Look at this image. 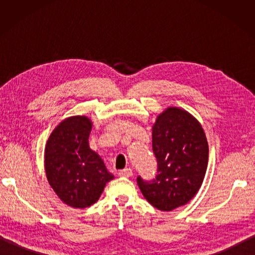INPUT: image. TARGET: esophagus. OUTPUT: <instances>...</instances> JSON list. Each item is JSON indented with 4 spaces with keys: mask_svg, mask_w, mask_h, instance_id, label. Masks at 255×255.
<instances>
[{
    "mask_svg": "<svg viewBox=\"0 0 255 255\" xmlns=\"http://www.w3.org/2000/svg\"><path fill=\"white\" fill-rule=\"evenodd\" d=\"M118 174L122 177H130V176H132V170L130 169V167H127V169L119 171Z\"/></svg>",
    "mask_w": 255,
    "mask_h": 255,
    "instance_id": "1",
    "label": "esophagus"
}]
</instances>
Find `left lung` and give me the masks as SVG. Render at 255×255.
Returning <instances> with one entry per match:
<instances>
[{
    "label": "left lung",
    "mask_w": 255,
    "mask_h": 255,
    "mask_svg": "<svg viewBox=\"0 0 255 255\" xmlns=\"http://www.w3.org/2000/svg\"><path fill=\"white\" fill-rule=\"evenodd\" d=\"M152 150L158 174L152 181L137 177L144 198L159 210L171 211L191 200L204 181L208 143L196 118L178 107H169L152 127Z\"/></svg>",
    "instance_id": "8db88e82"
}]
</instances>
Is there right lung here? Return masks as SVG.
<instances>
[{
	"mask_svg": "<svg viewBox=\"0 0 255 255\" xmlns=\"http://www.w3.org/2000/svg\"><path fill=\"white\" fill-rule=\"evenodd\" d=\"M92 123L85 116L64 119L55 128L45 149L47 180L64 204L90 207L114 178L89 145Z\"/></svg>",
	"mask_w": 255,
	"mask_h": 255,
	"instance_id": "obj_1",
	"label": "right lung"
}]
</instances>
